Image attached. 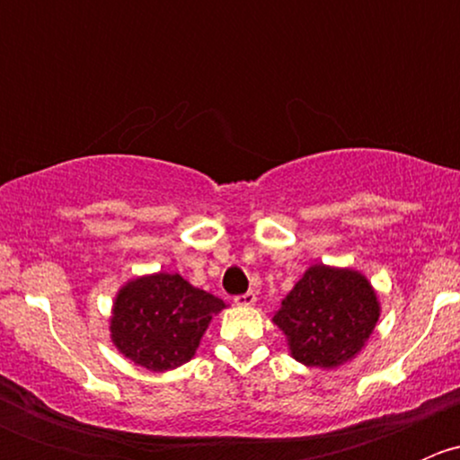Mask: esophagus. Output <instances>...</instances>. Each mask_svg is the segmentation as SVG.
I'll return each mask as SVG.
<instances>
[{"mask_svg":"<svg viewBox=\"0 0 460 460\" xmlns=\"http://www.w3.org/2000/svg\"><path fill=\"white\" fill-rule=\"evenodd\" d=\"M235 305H240V307H252L253 303H256V294L253 291H247V294H240L234 298Z\"/></svg>","mask_w":460,"mask_h":460,"instance_id":"esophagus-1","label":"esophagus"}]
</instances>
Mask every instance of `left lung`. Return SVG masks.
Instances as JSON below:
<instances>
[{"label":"left lung","mask_w":460,"mask_h":460,"mask_svg":"<svg viewBox=\"0 0 460 460\" xmlns=\"http://www.w3.org/2000/svg\"><path fill=\"white\" fill-rule=\"evenodd\" d=\"M378 316V298L363 273L314 264L282 300L273 323L298 363L332 369L363 349Z\"/></svg>","instance_id":"obj_1"}]
</instances>
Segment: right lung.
I'll return each instance as SVG.
<instances>
[{"label":"right lung","mask_w":460,"mask_h":460,"mask_svg":"<svg viewBox=\"0 0 460 460\" xmlns=\"http://www.w3.org/2000/svg\"><path fill=\"white\" fill-rule=\"evenodd\" d=\"M225 303L178 273L136 278L119 289L111 338L127 358L151 372L189 363L213 314Z\"/></svg>","instance_id":"add662e5"}]
</instances>
